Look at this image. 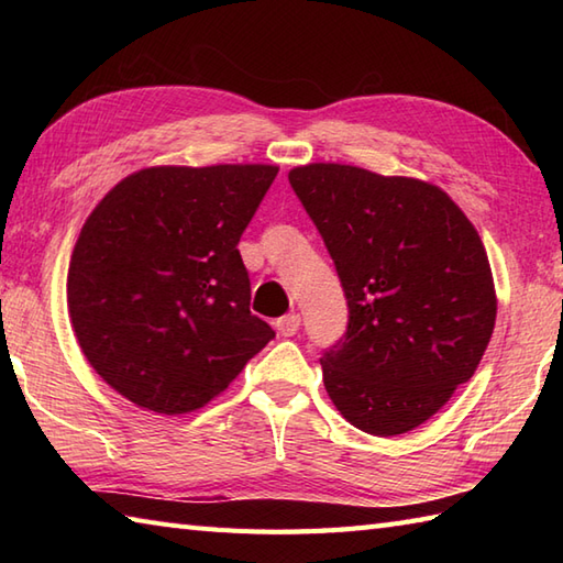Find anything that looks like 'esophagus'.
<instances>
[{
	"mask_svg": "<svg viewBox=\"0 0 563 563\" xmlns=\"http://www.w3.org/2000/svg\"><path fill=\"white\" fill-rule=\"evenodd\" d=\"M300 314H288V317H280L275 321V329H278L280 336H295L297 331H300Z\"/></svg>",
	"mask_w": 563,
	"mask_h": 563,
	"instance_id": "34e87169",
	"label": "esophagus"
}]
</instances>
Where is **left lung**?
<instances>
[{
  "label": "left lung",
  "mask_w": 563,
  "mask_h": 563,
  "mask_svg": "<svg viewBox=\"0 0 563 563\" xmlns=\"http://www.w3.org/2000/svg\"><path fill=\"white\" fill-rule=\"evenodd\" d=\"M290 186L324 239L349 300V329L321 357L351 426L401 435L474 375L496 324L479 232L433 184L351 164H307Z\"/></svg>",
  "instance_id": "obj_1"
}]
</instances>
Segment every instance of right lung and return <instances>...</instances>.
<instances>
[{
	"instance_id": "1",
	"label": "right lung",
	"mask_w": 563,
	"mask_h": 563,
	"mask_svg": "<svg viewBox=\"0 0 563 563\" xmlns=\"http://www.w3.org/2000/svg\"><path fill=\"white\" fill-rule=\"evenodd\" d=\"M275 176L271 164L150 166L84 222L67 273L71 329L140 409H200L275 336L251 314L236 249Z\"/></svg>"
}]
</instances>
